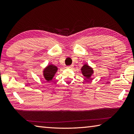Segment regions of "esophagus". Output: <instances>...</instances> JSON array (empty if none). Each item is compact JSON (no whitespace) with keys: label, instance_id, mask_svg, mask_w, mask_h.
I'll use <instances>...</instances> for the list:
<instances>
[{"label":"esophagus","instance_id":"34e87169","mask_svg":"<svg viewBox=\"0 0 134 134\" xmlns=\"http://www.w3.org/2000/svg\"><path fill=\"white\" fill-rule=\"evenodd\" d=\"M73 67V65H69V66H67V69H72V68Z\"/></svg>","mask_w":134,"mask_h":134}]
</instances>
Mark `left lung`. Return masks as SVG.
Segmentation results:
<instances>
[{
    "label": "left lung",
    "instance_id": "8db88e82",
    "mask_svg": "<svg viewBox=\"0 0 134 134\" xmlns=\"http://www.w3.org/2000/svg\"><path fill=\"white\" fill-rule=\"evenodd\" d=\"M81 71L82 74L87 79H90L91 76L93 74V70L92 67H90L89 65L85 64L81 68Z\"/></svg>",
    "mask_w": 134,
    "mask_h": 134
}]
</instances>
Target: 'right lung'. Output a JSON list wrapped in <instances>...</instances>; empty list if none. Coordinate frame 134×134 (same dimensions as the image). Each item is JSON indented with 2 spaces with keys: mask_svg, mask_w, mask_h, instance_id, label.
Returning <instances> with one entry per match:
<instances>
[{
  "mask_svg": "<svg viewBox=\"0 0 134 134\" xmlns=\"http://www.w3.org/2000/svg\"><path fill=\"white\" fill-rule=\"evenodd\" d=\"M58 67L53 64L48 65L43 71V75L45 80L49 82L52 80L56 72L58 71Z\"/></svg>",
  "mask_w": 134,
  "mask_h": 134,
  "instance_id": "1",
  "label": "right lung"
}]
</instances>
